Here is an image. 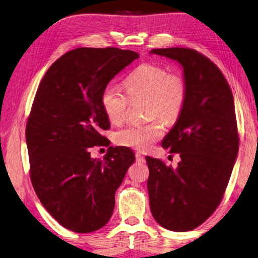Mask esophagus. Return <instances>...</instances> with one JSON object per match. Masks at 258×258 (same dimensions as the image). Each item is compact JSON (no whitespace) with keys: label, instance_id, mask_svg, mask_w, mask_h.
Listing matches in <instances>:
<instances>
[{"label":"esophagus","instance_id":"obj_1","mask_svg":"<svg viewBox=\"0 0 258 258\" xmlns=\"http://www.w3.org/2000/svg\"><path fill=\"white\" fill-rule=\"evenodd\" d=\"M135 158H137L138 163H145V156H143L141 152H137V154H135Z\"/></svg>","mask_w":258,"mask_h":258}]
</instances>
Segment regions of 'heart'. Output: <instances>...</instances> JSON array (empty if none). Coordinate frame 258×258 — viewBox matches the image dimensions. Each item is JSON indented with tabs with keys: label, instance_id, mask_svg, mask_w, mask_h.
<instances>
[{
	"label": "heart",
	"instance_id": "heart-1",
	"mask_svg": "<svg viewBox=\"0 0 258 258\" xmlns=\"http://www.w3.org/2000/svg\"><path fill=\"white\" fill-rule=\"evenodd\" d=\"M130 101L147 99L148 118H159L174 124L184 109L187 86L184 77L168 73L157 63H142L124 82ZM127 97L115 86L108 85L101 93V106L112 124H120L128 109ZM164 137V126L159 119L143 125H130L117 131L113 140L118 146L137 150H148Z\"/></svg>",
	"mask_w": 258,
	"mask_h": 258
}]
</instances>
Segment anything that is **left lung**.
Listing matches in <instances>:
<instances>
[{
	"label": "left lung",
	"mask_w": 258,
	"mask_h": 258,
	"mask_svg": "<svg viewBox=\"0 0 258 258\" xmlns=\"http://www.w3.org/2000/svg\"><path fill=\"white\" fill-rule=\"evenodd\" d=\"M151 53L181 64L187 97L161 145L180 155L177 167L146 157L150 209L163 228L185 232L215 212L228 186L239 150L233 95L216 64L198 51L169 47Z\"/></svg>",
	"instance_id": "1"
}]
</instances>
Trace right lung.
I'll list each match as a JSON object with an SVG mask.
<instances>
[{
  "instance_id": "obj_1",
  "label": "right lung",
  "mask_w": 258,
  "mask_h": 258,
  "mask_svg": "<svg viewBox=\"0 0 258 258\" xmlns=\"http://www.w3.org/2000/svg\"><path fill=\"white\" fill-rule=\"evenodd\" d=\"M138 58L117 47H78L60 56L38 85L26 125L30 181L50 215L74 232L107 224L135 160L128 148L109 147L103 160L91 158L90 150L110 145L101 135L110 127L103 89Z\"/></svg>"
}]
</instances>
